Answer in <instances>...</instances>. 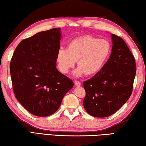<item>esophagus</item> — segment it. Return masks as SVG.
Listing matches in <instances>:
<instances>
[{"label":"esophagus","mask_w":146,"mask_h":146,"mask_svg":"<svg viewBox=\"0 0 146 146\" xmlns=\"http://www.w3.org/2000/svg\"><path fill=\"white\" fill-rule=\"evenodd\" d=\"M74 85H75L76 86H81V83H80V81H74Z\"/></svg>","instance_id":"obj_1"}]
</instances>
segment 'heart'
Wrapping results in <instances>:
<instances>
[{
    "label": "heart",
    "mask_w": 146,
    "mask_h": 146,
    "mask_svg": "<svg viewBox=\"0 0 146 146\" xmlns=\"http://www.w3.org/2000/svg\"><path fill=\"white\" fill-rule=\"evenodd\" d=\"M111 52L109 41L86 35L72 40L67 48H60L56 62L61 72L67 74L78 60L79 66L74 71L75 76L93 75L103 68Z\"/></svg>",
    "instance_id": "obj_1"
}]
</instances>
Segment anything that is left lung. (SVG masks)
Returning a JSON list of instances; mask_svg holds the SVG:
<instances>
[{"mask_svg": "<svg viewBox=\"0 0 146 146\" xmlns=\"http://www.w3.org/2000/svg\"><path fill=\"white\" fill-rule=\"evenodd\" d=\"M110 56L100 71L84 81L85 110L96 117H106L119 110L131 95L136 74V63L121 37L111 35Z\"/></svg>", "mask_w": 146, "mask_h": 146, "instance_id": "1", "label": "left lung"}]
</instances>
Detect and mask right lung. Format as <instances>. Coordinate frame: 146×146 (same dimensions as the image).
<instances>
[{"mask_svg":"<svg viewBox=\"0 0 146 146\" xmlns=\"http://www.w3.org/2000/svg\"><path fill=\"white\" fill-rule=\"evenodd\" d=\"M60 27L39 32L22 40L10 62L15 96L27 110L47 117L58 110L74 83L56 68Z\"/></svg>","mask_w":146,"mask_h":146,"instance_id":"1","label":"right lung"}]
</instances>
